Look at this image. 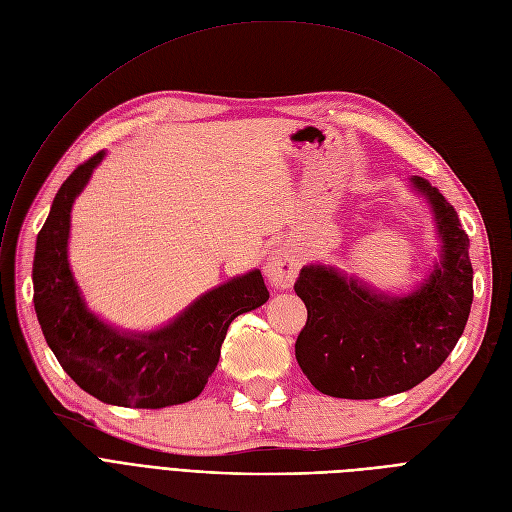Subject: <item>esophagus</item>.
<instances>
[{
	"mask_svg": "<svg viewBox=\"0 0 512 512\" xmlns=\"http://www.w3.org/2000/svg\"><path fill=\"white\" fill-rule=\"evenodd\" d=\"M300 266L302 262L294 252L277 248L264 264V275L271 281V285L285 289V287H291V283L296 281Z\"/></svg>",
	"mask_w": 512,
	"mask_h": 512,
	"instance_id": "obj_1",
	"label": "esophagus"
}]
</instances>
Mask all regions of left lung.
Segmentation results:
<instances>
[{
    "mask_svg": "<svg viewBox=\"0 0 512 512\" xmlns=\"http://www.w3.org/2000/svg\"><path fill=\"white\" fill-rule=\"evenodd\" d=\"M429 200L442 260L415 294L387 298L329 266H304L294 283L308 319L296 339L302 373L321 394L373 400L419 385L454 350L473 304L469 237L440 189L412 177Z\"/></svg>",
    "mask_w": 512,
    "mask_h": 512,
    "instance_id": "1",
    "label": "left lung"
}]
</instances>
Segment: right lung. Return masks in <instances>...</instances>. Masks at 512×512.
<instances>
[{"instance_id":"obj_1","label":"right lung","mask_w":512,"mask_h":512,"mask_svg":"<svg viewBox=\"0 0 512 512\" xmlns=\"http://www.w3.org/2000/svg\"><path fill=\"white\" fill-rule=\"evenodd\" d=\"M104 152L79 164L58 189L33 260L35 312L62 369L106 404L164 408L202 394L235 316L269 300L262 273L252 271L193 302L179 319L152 333H120L91 314L66 258L70 208Z\"/></svg>"}]
</instances>
